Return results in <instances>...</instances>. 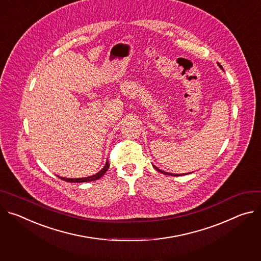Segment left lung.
<instances>
[{
  "label": "left lung",
  "mask_w": 261,
  "mask_h": 261,
  "mask_svg": "<svg viewBox=\"0 0 261 261\" xmlns=\"http://www.w3.org/2000/svg\"><path fill=\"white\" fill-rule=\"evenodd\" d=\"M218 65L223 69V67H222V65L220 64V63H218ZM153 167H154V169L156 170V171H158V172H160V173H162V174H164V175H170V176H181L182 174H172V173H167V172H163V171H161V170H159L157 167H155V165H153ZM187 174H191V173H187ZM183 175H186V174H183Z\"/></svg>",
  "instance_id": "8db88e82"
}]
</instances>
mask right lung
Returning a JSON list of instances; mask_svg holds the SVG:
<instances>
[{"label": "right lung", "mask_w": 261, "mask_h": 261, "mask_svg": "<svg viewBox=\"0 0 261 261\" xmlns=\"http://www.w3.org/2000/svg\"><path fill=\"white\" fill-rule=\"evenodd\" d=\"M109 169V162L108 160L106 161L104 168L99 172L97 173L96 175H92V176H89V177H85V178H77V179H70V178H63V177H60L62 180L64 181H67V182H77V183H81V182H89V181H94V180H98L100 179L106 172L107 170Z\"/></svg>", "instance_id": "1"}]
</instances>
